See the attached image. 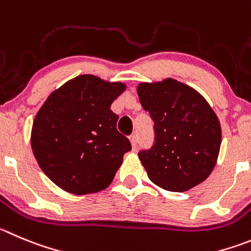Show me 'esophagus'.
Returning a JSON list of instances; mask_svg holds the SVG:
<instances>
[{
	"mask_svg": "<svg viewBox=\"0 0 251 251\" xmlns=\"http://www.w3.org/2000/svg\"><path fill=\"white\" fill-rule=\"evenodd\" d=\"M130 142H131V146H132V149L135 150L137 146V136L136 135H132V136H130Z\"/></svg>",
	"mask_w": 251,
	"mask_h": 251,
	"instance_id": "1",
	"label": "esophagus"
}]
</instances>
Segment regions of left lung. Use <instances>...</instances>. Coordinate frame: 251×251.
<instances>
[{"instance_id": "1", "label": "left lung", "mask_w": 251, "mask_h": 251, "mask_svg": "<svg viewBox=\"0 0 251 251\" xmlns=\"http://www.w3.org/2000/svg\"><path fill=\"white\" fill-rule=\"evenodd\" d=\"M144 110L154 123V144L139 152L149 178L161 188L186 192L212 173L222 127L207 100L172 78L137 85Z\"/></svg>"}]
</instances>
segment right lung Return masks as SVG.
<instances>
[{"instance_id":"add662e5","label":"right lung","mask_w":251,"mask_h":251,"mask_svg":"<svg viewBox=\"0 0 251 251\" xmlns=\"http://www.w3.org/2000/svg\"><path fill=\"white\" fill-rule=\"evenodd\" d=\"M125 84L79 75L47 98L34 118L30 145L39 167L69 193L107 188L131 150L116 130L119 116L110 110Z\"/></svg>"}]
</instances>
